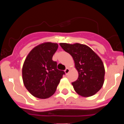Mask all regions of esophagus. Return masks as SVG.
Returning a JSON list of instances; mask_svg holds the SVG:
<instances>
[{
	"label": "esophagus",
	"instance_id": "obj_1",
	"mask_svg": "<svg viewBox=\"0 0 124 124\" xmlns=\"http://www.w3.org/2000/svg\"><path fill=\"white\" fill-rule=\"evenodd\" d=\"M70 72V68H66V70H65V73L66 74H68V72Z\"/></svg>",
	"mask_w": 124,
	"mask_h": 124
}]
</instances>
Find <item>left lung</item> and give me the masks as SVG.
I'll use <instances>...</instances> for the list:
<instances>
[{"label": "left lung", "mask_w": 124, "mask_h": 124, "mask_svg": "<svg viewBox=\"0 0 124 124\" xmlns=\"http://www.w3.org/2000/svg\"><path fill=\"white\" fill-rule=\"evenodd\" d=\"M59 44L71 55L78 71V78L72 83L74 91L84 97H91L97 93L104 82V66L100 57L86 45L79 43Z\"/></svg>", "instance_id": "1"}]
</instances>
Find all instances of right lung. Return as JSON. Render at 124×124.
Returning <instances> with one entry per match:
<instances>
[{
	"label": "right lung",
	"instance_id": "add662e5",
	"mask_svg": "<svg viewBox=\"0 0 124 124\" xmlns=\"http://www.w3.org/2000/svg\"><path fill=\"white\" fill-rule=\"evenodd\" d=\"M57 48V43L40 44L29 52L24 62V85L35 97L46 99L53 95L65 74L57 69V62L52 60Z\"/></svg>",
	"mask_w": 124,
	"mask_h": 124
}]
</instances>
